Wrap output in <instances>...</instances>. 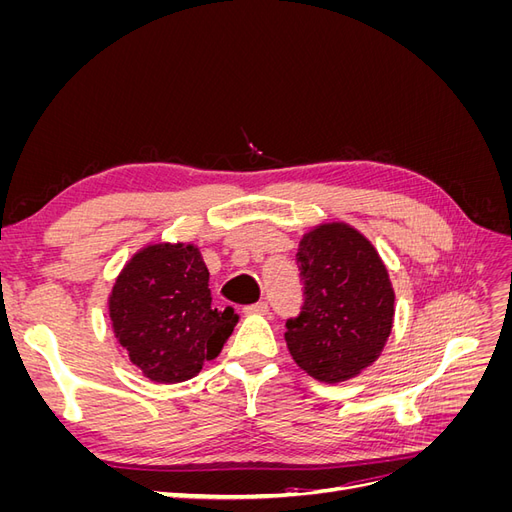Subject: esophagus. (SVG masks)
Masks as SVG:
<instances>
[{"label":"esophagus","mask_w":512,"mask_h":512,"mask_svg":"<svg viewBox=\"0 0 512 512\" xmlns=\"http://www.w3.org/2000/svg\"><path fill=\"white\" fill-rule=\"evenodd\" d=\"M243 312L247 316H267L269 314V305L267 303H254V305H247Z\"/></svg>","instance_id":"34e87169"}]
</instances>
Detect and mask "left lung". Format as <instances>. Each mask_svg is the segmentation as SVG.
I'll use <instances>...</instances> for the list:
<instances>
[{"instance_id":"left-lung-1","label":"left lung","mask_w":512,"mask_h":512,"mask_svg":"<svg viewBox=\"0 0 512 512\" xmlns=\"http://www.w3.org/2000/svg\"><path fill=\"white\" fill-rule=\"evenodd\" d=\"M303 307L286 344L309 376L335 384L374 363L393 329L395 292L376 247L348 224H320L299 243Z\"/></svg>"}]
</instances>
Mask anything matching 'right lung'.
I'll return each instance as SVG.
<instances>
[{
    "label": "right lung",
    "instance_id": "1",
    "mask_svg": "<svg viewBox=\"0 0 512 512\" xmlns=\"http://www.w3.org/2000/svg\"><path fill=\"white\" fill-rule=\"evenodd\" d=\"M117 342L151 382L194 378L239 322L211 305L209 269L196 245L156 243L136 252L108 297Z\"/></svg>",
    "mask_w": 512,
    "mask_h": 512
}]
</instances>
